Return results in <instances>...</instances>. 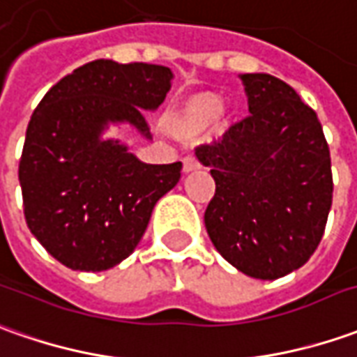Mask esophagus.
<instances>
[{
	"mask_svg": "<svg viewBox=\"0 0 357 357\" xmlns=\"http://www.w3.org/2000/svg\"><path fill=\"white\" fill-rule=\"evenodd\" d=\"M201 168L199 160L195 156H185L183 158V174H189V172H195V169Z\"/></svg>",
	"mask_w": 357,
	"mask_h": 357,
	"instance_id": "1",
	"label": "esophagus"
}]
</instances>
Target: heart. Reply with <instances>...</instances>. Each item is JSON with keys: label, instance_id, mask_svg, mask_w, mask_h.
Instances as JSON below:
<instances>
[{"label": "heart", "instance_id": "1", "mask_svg": "<svg viewBox=\"0 0 357 357\" xmlns=\"http://www.w3.org/2000/svg\"><path fill=\"white\" fill-rule=\"evenodd\" d=\"M213 121L215 130L220 132L227 127L225 111H220L219 96L213 93H195L188 97L174 109L166 119V128L174 137L191 138L199 135L201 130Z\"/></svg>", "mask_w": 357, "mask_h": 357}]
</instances>
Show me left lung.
<instances>
[{
    "mask_svg": "<svg viewBox=\"0 0 357 357\" xmlns=\"http://www.w3.org/2000/svg\"><path fill=\"white\" fill-rule=\"evenodd\" d=\"M240 79L252 115L219 142L195 148L217 185L205 227L236 270L278 280L307 264L324 234L331 150L317 113L293 87L270 74Z\"/></svg>",
    "mask_w": 357,
    "mask_h": 357,
    "instance_id": "1",
    "label": "left lung"
}]
</instances>
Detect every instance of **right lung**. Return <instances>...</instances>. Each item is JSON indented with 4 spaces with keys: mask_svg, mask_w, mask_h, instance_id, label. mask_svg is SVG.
<instances>
[{
    "mask_svg": "<svg viewBox=\"0 0 357 357\" xmlns=\"http://www.w3.org/2000/svg\"><path fill=\"white\" fill-rule=\"evenodd\" d=\"M172 70L93 60L52 86L26 127L19 162L26 227L70 270L103 271L132 254L154 205L181 178V162L144 164L109 123L150 138L144 111L158 109Z\"/></svg>",
    "mask_w": 357,
    "mask_h": 357,
    "instance_id": "right-lung-1",
    "label": "right lung"
}]
</instances>
